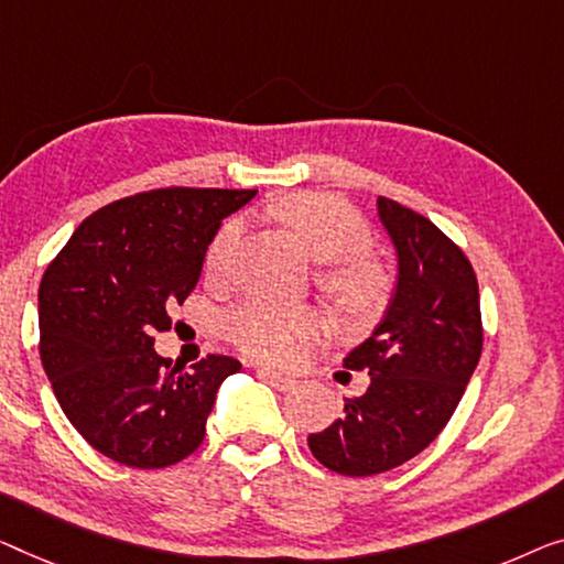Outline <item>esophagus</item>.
<instances>
[{
    "label": "esophagus",
    "mask_w": 564,
    "mask_h": 564,
    "mask_svg": "<svg viewBox=\"0 0 564 564\" xmlns=\"http://www.w3.org/2000/svg\"><path fill=\"white\" fill-rule=\"evenodd\" d=\"M258 377H260V380H263V382L271 384V388L279 390V392H289V390L296 388V380H293V377L275 375V372H271V369H258Z\"/></svg>",
    "instance_id": "obj_1"
}]
</instances>
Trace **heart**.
Returning a JSON list of instances; mask_svg holds the SVG:
<instances>
[{
  "label": "heart",
  "instance_id": "heart-1",
  "mask_svg": "<svg viewBox=\"0 0 564 564\" xmlns=\"http://www.w3.org/2000/svg\"><path fill=\"white\" fill-rule=\"evenodd\" d=\"M271 213L311 258L322 260L318 289L349 322H367L388 304L390 273L369 256L372 228L347 202L324 192H293L273 202ZM240 225L228 220L209 240L205 271L217 279L228 271ZM223 336L246 357L265 365H289L299 347L322 334L314 308L279 306L248 299L223 316Z\"/></svg>",
  "mask_w": 564,
  "mask_h": 564
}]
</instances>
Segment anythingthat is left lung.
I'll list each match as a JSON object with an SVG mask.
<instances>
[{"label": "left lung", "mask_w": 564, "mask_h": 564, "mask_svg": "<svg viewBox=\"0 0 564 564\" xmlns=\"http://www.w3.org/2000/svg\"><path fill=\"white\" fill-rule=\"evenodd\" d=\"M398 250L400 279L388 316L344 367L369 375L344 415L308 435L318 464L375 476L425 451L464 398L484 347L474 265L441 228L400 202L377 197Z\"/></svg>", "instance_id": "8db88e82"}]
</instances>
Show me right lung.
<instances>
[{
    "instance_id": "right-lung-1",
    "label": "right lung",
    "mask_w": 564,
    "mask_h": 564,
    "mask_svg": "<svg viewBox=\"0 0 564 564\" xmlns=\"http://www.w3.org/2000/svg\"><path fill=\"white\" fill-rule=\"evenodd\" d=\"M256 189L162 187L86 217L40 283V359L75 431L131 468L199 448L217 388L240 362L172 367L154 351L172 304L195 291L213 235Z\"/></svg>"
}]
</instances>
